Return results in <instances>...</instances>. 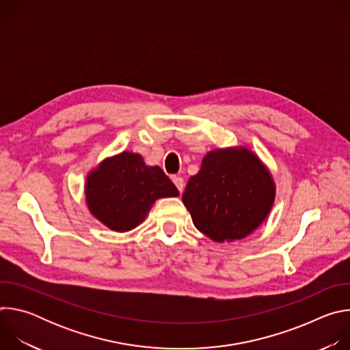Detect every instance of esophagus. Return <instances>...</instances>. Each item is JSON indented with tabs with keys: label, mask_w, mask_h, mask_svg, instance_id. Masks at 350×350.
Segmentation results:
<instances>
[{
	"label": "esophagus",
	"mask_w": 350,
	"mask_h": 350,
	"mask_svg": "<svg viewBox=\"0 0 350 350\" xmlns=\"http://www.w3.org/2000/svg\"><path fill=\"white\" fill-rule=\"evenodd\" d=\"M173 180V183H174V185L177 187V189L180 191V192H183V189H184V180H183V177H173L172 178Z\"/></svg>",
	"instance_id": "esophagus-1"
}]
</instances>
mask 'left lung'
<instances>
[{
	"instance_id": "8db88e82",
	"label": "left lung",
	"mask_w": 350,
	"mask_h": 350,
	"mask_svg": "<svg viewBox=\"0 0 350 350\" xmlns=\"http://www.w3.org/2000/svg\"><path fill=\"white\" fill-rule=\"evenodd\" d=\"M274 201L273 174L245 145L209 151L183 193L193 226L216 242L251 235L267 219Z\"/></svg>"
}]
</instances>
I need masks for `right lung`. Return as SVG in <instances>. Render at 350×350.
Wrapping results in <instances>:
<instances>
[{"instance_id": "right-lung-1", "label": "right lung", "mask_w": 350, "mask_h": 350, "mask_svg": "<svg viewBox=\"0 0 350 350\" xmlns=\"http://www.w3.org/2000/svg\"><path fill=\"white\" fill-rule=\"evenodd\" d=\"M88 212L116 232L139 226L159 198H176L178 189L159 166L123 151L92 167L84 184Z\"/></svg>"}]
</instances>
